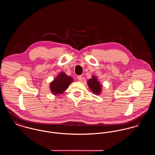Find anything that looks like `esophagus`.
<instances>
[{
  "mask_svg": "<svg viewBox=\"0 0 155 155\" xmlns=\"http://www.w3.org/2000/svg\"><path fill=\"white\" fill-rule=\"evenodd\" d=\"M82 75H79V76H78V79L79 81H82Z\"/></svg>",
  "mask_w": 155,
  "mask_h": 155,
  "instance_id": "1",
  "label": "esophagus"
}]
</instances>
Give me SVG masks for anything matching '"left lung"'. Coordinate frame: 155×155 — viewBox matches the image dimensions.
Returning <instances> with one entry per match:
<instances>
[{"label":"left lung","instance_id":"obj_1","mask_svg":"<svg viewBox=\"0 0 155 155\" xmlns=\"http://www.w3.org/2000/svg\"><path fill=\"white\" fill-rule=\"evenodd\" d=\"M87 84L91 91L94 93V94L99 95L101 94L102 85L98 81L97 76L93 75L92 76V78L87 80Z\"/></svg>","mask_w":155,"mask_h":155}]
</instances>
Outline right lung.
<instances>
[{
	"mask_svg": "<svg viewBox=\"0 0 155 155\" xmlns=\"http://www.w3.org/2000/svg\"><path fill=\"white\" fill-rule=\"evenodd\" d=\"M73 79L67 75L64 72L61 71L50 84L51 92L54 95H60L69 87V85L73 82Z\"/></svg>",
	"mask_w": 155,
	"mask_h": 155,
	"instance_id": "right-lung-1",
	"label": "right lung"
}]
</instances>
